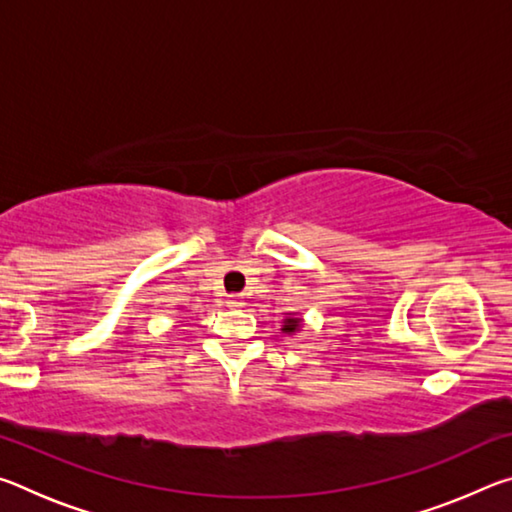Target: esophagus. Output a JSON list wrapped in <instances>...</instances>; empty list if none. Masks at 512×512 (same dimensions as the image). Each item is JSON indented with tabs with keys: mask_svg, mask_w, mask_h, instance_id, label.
Instances as JSON below:
<instances>
[{
	"mask_svg": "<svg viewBox=\"0 0 512 512\" xmlns=\"http://www.w3.org/2000/svg\"><path fill=\"white\" fill-rule=\"evenodd\" d=\"M228 305H230V307H244V298H241L239 293H230V296H228Z\"/></svg>",
	"mask_w": 512,
	"mask_h": 512,
	"instance_id": "34e87169",
	"label": "esophagus"
}]
</instances>
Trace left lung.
<instances>
[{"mask_svg":"<svg viewBox=\"0 0 512 512\" xmlns=\"http://www.w3.org/2000/svg\"><path fill=\"white\" fill-rule=\"evenodd\" d=\"M298 323H300L298 318H289L287 325H284V332H293V329H298Z\"/></svg>","mask_w":512,"mask_h":512,"instance_id":"obj_1","label":"left lung"}]
</instances>
